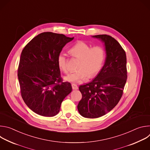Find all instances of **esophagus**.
Returning <instances> with one entry per match:
<instances>
[{
  "label": "esophagus",
  "instance_id": "obj_1",
  "mask_svg": "<svg viewBox=\"0 0 150 150\" xmlns=\"http://www.w3.org/2000/svg\"><path fill=\"white\" fill-rule=\"evenodd\" d=\"M72 88L73 90H78V86L75 83H72Z\"/></svg>",
  "mask_w": 150,
  "mask_h": 150
}]
</instances>
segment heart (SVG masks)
I'll use <instances>...</instances> for the list:
<instances>
[{
	"label": "heart",
	"mask_w": 150,
	"mask_h": 150,
	"mask_svg": "<svg viewBox=\"0 0 150 150\" xmlns=\"http://www.w3.org/2000/svg\"><path fill=\"white\" fill-rule=\"evenodd\" d=\"M71 53L80 59L77 66L78 70L65 77L69 82H79L88 76L93 78L101 70L104 61V51L100 46L91 47L90 45L82 41H78L70 49ZM57 65L63 72L69 71L68 59L63 52H60L57 58Z\"/></svg>",
	"instance_id": "heart-1"
}]
</instances>
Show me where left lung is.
<instances>
[{
	"instance_id": "1",
	"label": "left lung",
	"mask_w": 150,
	"mask_h": 150,
	"mask_svg": "<svg viewBox=\"0 0 150 150\" xmlns=\"http://www.w3.org/2000/svg\"><path fill=\"white\" fill-rule=\"evenodd\" d=\"M103 42L104 64L90 82L80 85L82 99L78 110L84 117L97 118L111 111L120 100L127 79L126 56L118 41L106 35L92 36Z\"/></svg>"
}]
</instances>
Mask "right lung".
<instances>
[{"label": "right lung", "mask_w": 150, "mask_h": 150, "mask_svg": "<svg viewBox=\"0 0 150 150\" xmlns=\"http://www.w3.org/2000/svg\"><path fill=\"white\" fill-rule=\"evenodd\" d=\"M74 38L42 33L21 53L18 70L21 96L28 108L39 115H56L62 102L72 90L69 82L62 81L57 58Z\"/></svg>", "instance_id": "obj_1"}]
</instances>
